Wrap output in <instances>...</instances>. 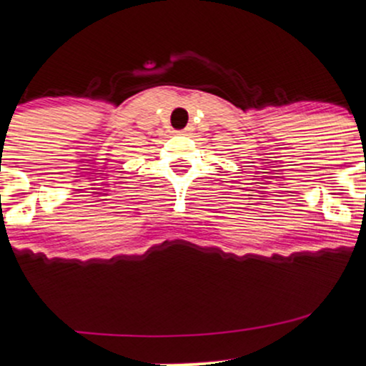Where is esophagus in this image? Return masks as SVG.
I'll return each instance as SVG.
<instances>
[{
	"instance_id": "34e87169",
	"label": "esophagus",
	"mask_w": 366,
	"mask_h": 366,
	"mask_svg": "<svg viewBox=\"0 0 366 366\" xmlns=\"http://www.w3.org/2000/svg\"><path fill=\"white\" fill-rule=\"evenodd\" d=\"M192 132H194V127H192V125H187L186 129L180 130V134H184V136H189V134H192Z\"/></svg>"
}]
</instances>
